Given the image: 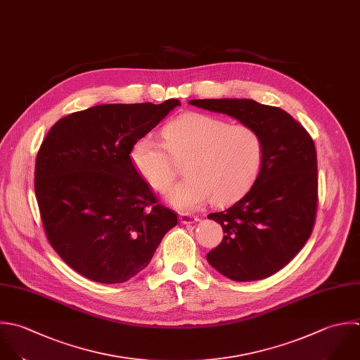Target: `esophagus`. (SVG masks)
Wrapping results in <instances>:
<instances>
[{"label": "esophagus", "mask_w": 360, "mask_h": 360, "mask_svg": "<svg viewBox=\"0 0 360 360\" xmlns=\"http://www.w3.org/2000/svg\"><path fill=\"white\" fill-rule=\"evenodd\" d=\"M179 221L182 224H193V223L199 221V219L195 217V216H191V214H181L179 216Z\"/></svg>", "instance_id": "34e87169"}]
</instances>
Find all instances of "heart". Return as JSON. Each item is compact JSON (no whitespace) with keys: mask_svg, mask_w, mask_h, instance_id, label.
Here are the masks:
<instances>
[{"mask_svg":"<svg viewBox=\"0 0 360 360\" xmlns=\"http://www.w3.org/2000/svg\"><path fill=\"white\" fill-rule=\"evenodd\" d=\"M165 144L140 137L130 150L134 169L157 192H165L185 160L186 175L167 195L181 212H192L209 199L226 205L244 195L257 181L265 146L257 129L198 112H188L162 129Z\"/></svg>","mask_w":360,"mask_h":360,"instance_id":"1","label":"heart"}]
</instances>
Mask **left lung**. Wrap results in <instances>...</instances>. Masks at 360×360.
Instances as JSON below:
<instances>
[{"instance_id":"obj_1","label":"left lung","mask_w":360,"mask_h":360,"mask_svg":"<svg viewBox=\"0 0 360 360\" xmlns=\"http://www.w3.org/2000/svg\"><path fill=\"white\" fill-rule=\"evenodd\" d=\"M258 130L265 155L252 188L207 217L224 231L207 262L236 282L265 279L285 268L311 236L319 199L317 151L306 129L281 108L254 99H191Z\"/></svg>"}]
</instances>
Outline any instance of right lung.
I'll list each match as a JSON object with an SVG mask.
<instances>
[{
	"mask_svg": "<svg viewBox=\"0 0 360 360\" xmlns=\"http://www.w3.org/2000/svg\"><path fill=\"white\" fill-rule=\"evenodd\" d=\"M176 106L96 105L60 119L43 140L34 167L41 223L54 251L86 279H131L178 224L130 160L133 144Z\"/></svg>",
	"mask_w": 360,
	"mask_h": 360,
	"instance_id": "add662e5",
	"label": "right lung"
}]
</instances>
